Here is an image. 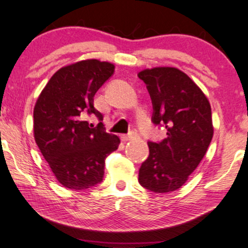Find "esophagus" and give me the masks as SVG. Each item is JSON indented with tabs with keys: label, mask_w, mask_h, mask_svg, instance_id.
Instances as JSON below:
<instances>
[{
	"label": "esophagus",
	"mask_w": 248,
	"mask_h": 248,
	"mask_svg": "<svg viewBox=\"0 0 248 248\" xmlns=\"http://www.w3.org/2000/svg\"><path fill=\"white\" fill-rule=\"evenodd\" d=\"M137 137H138L137 132L130 131L127 135L121 136V140H123V141H129V140H132V139H135V138H137Z\"/></svg>",
	"instance_id": "esophagus-1"
}]
</instances>
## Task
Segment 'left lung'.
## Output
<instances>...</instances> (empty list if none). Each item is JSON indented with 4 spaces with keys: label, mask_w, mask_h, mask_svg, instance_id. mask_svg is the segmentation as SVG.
<instances>
[{
    "label": "left lung",
    "mask_w": 248,
    "mask_h": 248,
    "mask_svg": "<svg viewBox=\"0 0 248 248\" xmlns=\"http://www.w3.org/2000/svg\"><path fill=\"white\" fill-rule=\"evenodd\" d=\"M153 104L152 123L166 129V138L148 141L149 156L138 181L154 193L180 189L197 169L210 145V103L186 73L174 67L145 69L138 74Z\"/></svg>",
    "instance_id": "obj_1"
}]
</instances>
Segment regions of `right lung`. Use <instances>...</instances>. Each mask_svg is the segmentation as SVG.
I'll return each instance as SVG.
<instances>
[{
    "label": "right lung",
    "mask_w": 248,
    "mask_h": 248,
    "mask_svg": "<svg viewBox=\"0 0 248 248\" xmlns=\"http://www.w3.org/2000/svg\"><path fill=\"white\" fill-rule=\"evenodd\" d=\"M114 66L88 59L62 67L51 76L33 110L34 139L58 182L74 191L102 182L106 158L120 139L107 134L94 95L113 75ZM94 114L96 126L86 121Z\"/></svg>",
    "instance_id": "right-lung-1"
}]
</instances>
